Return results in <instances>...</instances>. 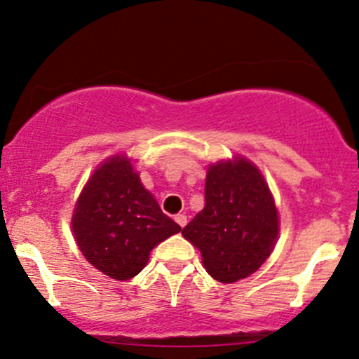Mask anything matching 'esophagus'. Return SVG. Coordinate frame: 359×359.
I'll return each instance as SVG.
<instances>
[{
  "label": "esophagus",
  "instance_id": "esophagus-1",
  "mask_svg": "<svg viewBox=\"0 0 359 359\" xmlns=\"http://www.w3.org/2000/svg\"><path fill=\"white\" fill-rule=\"evenodd\" d=\"M174 219H175L177 224L180 226V228H184V226L187 224V216H185V214H177Z\"/></svg>",
  "mask_w": 359,
  "mask_h": 359
}]
</instances>
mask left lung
<instances>
[{
  "label": "left lung",
  "mask_w": 359,
  "mask_h": 359,
  "mask_svg": "<svg viewBox=\"0 0 359 359\" xmlns=\"http://www.w3.org/2000/svg\"><path fill=\"white\" fill-rule=\"evenodd\" d=\"M204 209L182 229L214 280L233 283L255 273L275 248L278 212L269 184L243 156L209 165Z\"/></svg>",
  "instance_id": "8db88e82"
}]
</instances>
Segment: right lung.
I'll list each match as a JSON object with an SVG mask.
<instances>
[{"mask_svg":"<svg viewBox=\"0 0 359 359\" xmlns=\"http://www.w3.org/2000/svg\"><path fill=\"white\" fill-rule=\"evenodd\" d=\"M71 224L86 259L116 280L138 275L150 251L182 229L162 212L126 155L111 156L94 170Z\"/></svg>","mask_w":359,"mask_h":359,"instance_id":"add662e5","label":"right lung"}]
</instances>
